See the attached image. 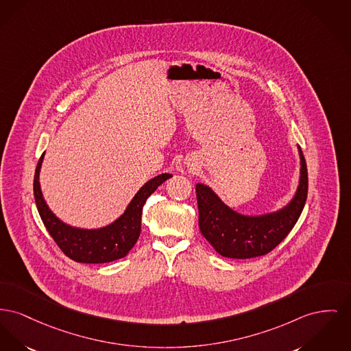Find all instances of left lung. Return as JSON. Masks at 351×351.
<instances>
[{
	"label": "left lung",
	"instance_id": "8db88e82",
	"mask_svg": "<svg viewBox=\"0 0 351 351\" xmlns=\"http://www.w3.org/2000/svg\"><path fill=\"white\" fill-rule=\"evenodd\" d=\"M298 186L287 206L263 215H244L227 206L204 183L196 184L199 228L215 250L228 258L264 256L295 226L308 196V169L301 148Z\"/></svg>",
	"mask_w": 351,
	"mask_h": 351
}]
</instances>
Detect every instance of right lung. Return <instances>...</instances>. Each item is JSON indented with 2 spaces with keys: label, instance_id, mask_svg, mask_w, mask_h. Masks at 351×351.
<instances>
[{
  "label": "right lung",
  "instance_id": "right-lung-1",
  "mask_svg": "<svg viewBox=\"0 0 351 351\" xmlns=\"http://www.w3.org/2000/svg\"><path fill=\"white\" fill-rule=\"evenodd\" d=\"M45 152L42 154L34 175V199L38 213L50 236L57 245L71 260L83 264L111 263L127 256L141 236L142 208L147 197L165 180L172 178L171 173H160L141 186L123 213L102 228L73 227L62 221L47 206L40 184V172Z\"/></svg>",
  "mask_w": 351,
  "mask_h": 351
}]
</instances>
